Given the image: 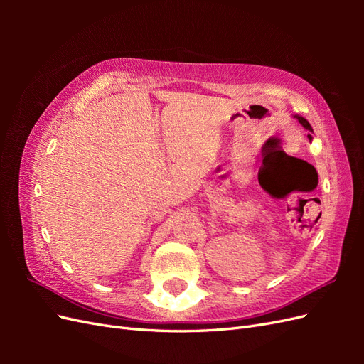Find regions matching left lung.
<instances>
[{"instance_id": "left-lung-1", "label": "left lung", "mask_w": 364, "mask_h": 364, "mask_svg": "<svg viewBox=\"0 0 364 364\" xmlns=\"http://www.w3.org/2000/svg\"><path fill=\"white\" fill-rule=\"evenodd\" d=\"M294 118H296L297 121H299V123H301V124H302V126H304V127H305L306 130H310V132H313V127L310 126V123H308V121H306V119H305L304 117H299V115H294ZM308 139H310V141L313 139V136H311L310 134H308Z\"/></svg>"}]
</instances>
